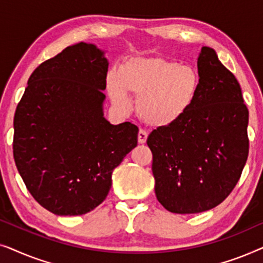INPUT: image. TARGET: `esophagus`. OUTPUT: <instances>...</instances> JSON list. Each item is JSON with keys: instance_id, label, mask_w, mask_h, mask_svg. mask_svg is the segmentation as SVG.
I'll return each instance as SVG.
<instances>
[{"instance_id": "obj_1", "label": "esophagus", "mask_w": 263, "mask_h": 263, "mask_svg": "<svg viewBox=\"0 0 263 263\" xmlns=\"http://www.w3.org/2000/svg\"><path fill=\"white\" fill-rule=\"evenodd\" d=\"M146 140H147V133H146V130H143V129H140L139 134H138V141H139V143H145Z\"/></svg>"}]
</instances>
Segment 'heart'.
Returning a JSON list of instances; mask_svg holds the SVG:
<instances>
[{
  "label": "heart",
  "instance_id": "b5f03b06",
  "mask_svg": "<svg viewBox=\"0 0 263 263\" xmlns=\"http://www.w3.org/2000/svg\"><path fill=\"white\" fill-rule=\"evenodd\" d=\"M202 81L195 68L163 59H135L107 78V91L121 110L132 106L128 92L140 97L139 115L156 127L184 116L199 98Z\"/></svg>",
  "mask_w": 263,
  "mask_h": 263
}]
</instances>
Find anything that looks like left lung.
<instances>
[{
    "instance_id": "1",
    "label": "left lung",
    "mask_w": 263,
    "mask_h": 263,
    "mask_svg": "<svg viewBox=\"0 0 263 263\" xmlns=\"http://www.w3.org/2000/svg\"><path fill=\"white\" fill-rule=\"evenodd\" d=\"M199 98L178 121L151 133L157 199L178 214L221 203L235 188L249 153V111L242 89L212 48L197 59Z\"/></svg>"
}]
</instances>
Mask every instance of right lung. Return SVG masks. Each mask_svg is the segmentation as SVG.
<instances>
[{"mask_svg":"<svg viewBox=\"0 0 263 263\" xmlns=\"http://www.w3.org/2000/svg\"><path fill=\"white\" fill-rule=\"evenodd\" d=\"M107 60L87 43L35 68L14 116L13 154L37 202L57 215H81L106 199L112 171L138 145L130 122L114 125L103 103Z\"/></svg>","mask_w":263,"mask_h":263,"instance_id":"1","label":"right lung"}]
</instances>
